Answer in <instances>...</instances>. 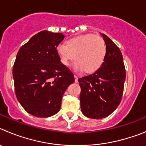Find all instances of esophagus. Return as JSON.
<instances>
[{
    "mask_svg": "<svg viewBox=\"0 0 146 146\" xmlns=\"http://www.w3.org/2000/svg\"><path fill=\"white\" fill-rule=\"evenodd\" d=\"M74 81H75V82H78V77L77 75H74Z\"/></svg>",
    "mask_w": 146,
    "mask_h": 146,
    "instance_id": "1",
    "label": "esophagus"
}]
</instances>
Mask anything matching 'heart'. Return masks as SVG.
<instances>
[{
  "label": "heart",
  "mask_w": 146,
  "mask_h": 146,
  "mask_svg": "<svg viewBox=\"0 0 146 146\" xmlns=\"http://www.w3.org/2000/svg\"><path fill=\"white\" fill-rule=\"evenodd\" d=\"M56 52L64 65L75 60L74 68L86 73H94L102 66L106 55V45L102 37L88 33L60 44Z\"/></svg>",
  "instance_id": "heart-1"
}]
</instances>
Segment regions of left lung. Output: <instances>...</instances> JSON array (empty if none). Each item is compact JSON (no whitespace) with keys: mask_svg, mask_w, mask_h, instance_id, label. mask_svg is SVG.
I'll use <instances>...</instances> for the list:
<instances>
[{"mask_svg":"<svg viewBox=\"0 0 146 146\" xmlns=\"http://www.w3.org/2000/svg\"><path fill=\"white\" fill-rule=\"evenodd\" d=\"M102 36L106 44L104 63L94 74L78 79L82 113L94 119L105 118L118 108L126 79L121 50L106 35L102 33Z\"/></svg>","mask_w":146,"mask_h":146,"instance_id":"1","label":"left lung"}]
</instances>
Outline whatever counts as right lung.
<instances>
[{"label": "right lung", "mask_w": 146, "mask_h": 146, "mask_svg": "<svg viewBox=\"0 0 146 146\" xmlns=\"http://www.w3.org/2000/svg\"><path fill=\"white\" fill-rule=\"evenodd\" d=\"M64 38L62 33L42 31L17 54L12 72L15 94L23 108L33 116L56 114L64 92L74 82L73 73L61 64L56 52Z\"/></svg>", "instance_id": "1"}]
</instances>
